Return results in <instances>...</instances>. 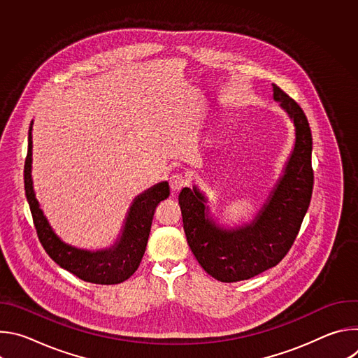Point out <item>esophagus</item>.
<instances>
[{
	"label": "esophagus",
	"mask_w": 358,
	"mask_h": 358,
	"mask_svg": "<svg viewBox=\"0 0 358 358\" xmlns=\"http://www.w3.org/2000/svg\"><path fill=\"white\" fill-rule=\"evenodd\" d=\"M188 184V180L182 174H174L170 177V188L173 192H178Z\"/></svg>",
	"instance_id": "34e87169"
}]
</instances>
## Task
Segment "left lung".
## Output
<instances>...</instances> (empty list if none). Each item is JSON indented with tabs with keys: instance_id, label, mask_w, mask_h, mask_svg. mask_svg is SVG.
<instances>
[{
	"instance_id": "obj_1",
	"label": "left lung",
	"mask_w": 358,
	"mask_h": 358,
	"mask_svg": "<svg viewBox=\"0 0 358 358\" xmlns=\"http://www.w3.org/2000/svg\"><path fill=\"white\" fill-rule=\"evenodd\" d=\"M273 99L293 120L294 147L269 198L250 224L225 229L208 218L207 198L196 187L182 188L178 203L187 242L198 264L217 280L231 283L276 266L292 248L313 191L312 131L301 108L279 86Z\"/></svg>"
}]
</instances>
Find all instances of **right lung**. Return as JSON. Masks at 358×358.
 Returning a JSON list of instances; mask_svg holds the SVG:
<instances>
[{"mask_svg":"<svg viewBox=\"0 0 358 358\" xmlns=\"http://www.w3.org/2000/svg\"><path fill=\"white\" fill-rule=\"evenodd\" d=\"M32 164V122L28 131V152L24 166L25 195L29 203L38 239L50 259L79 279L96 285H116L129 279L138 268L144 255L152 217L159 203L169 198V182H159L137 195L129 210L122 235L117 242L103 250H85L61 241L50 228L35 198L31 166Z\"/></svg>","mask_w":358,"mask_h":358,"instance_id":"1","label":"right lung"}]
</instances>
